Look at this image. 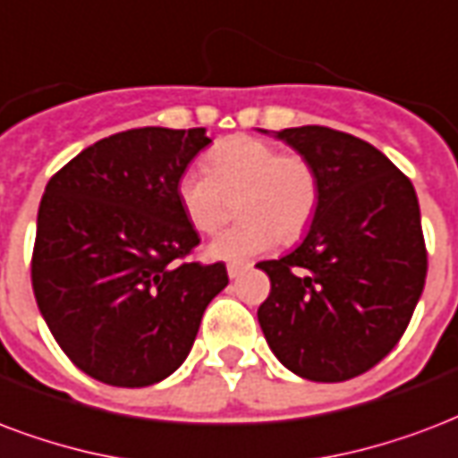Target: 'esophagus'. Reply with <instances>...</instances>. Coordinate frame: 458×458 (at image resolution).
Wrapping results in <instances>:
<instances>
[{"instance_id": "esophagus-1", "label": "esophagus", "mask_w": 458, "mask_h": 458, "mask_svg": "<svg viewBox=\"0 0 458 458\" xmlns=\"http://www.w3.org/2000/svg\"><path fill=\"white\" fill-rule=\"evenodd\" d=\"M243 270H246V266H242V263H232V266H226V275H229L232 280H236Z\"/></svg>"}]
</instances>
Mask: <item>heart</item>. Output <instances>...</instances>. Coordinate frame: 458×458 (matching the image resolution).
Masks as SVG:
<instances>
[{
    "label": "heart",
    "mask_w": 458,
    "mask_h": 458,
    "mask_svg": "<svg viewBox=\"0 0 458 458\" xmlns=\"http://www.w3.org/2000/svg\"><path fill=\"white\" fill-rule=\"evenodd\" d=\"M205 170L185 168L176 178V200L198 232L215 233L236 200L242 222L205 249L209 260L243 263L282 242H297L314 222L321 181L301 154H282L249 135L226 137L205 157Z\"/></svg>",
    "instance_id": "obj_1"
}]
</instances>
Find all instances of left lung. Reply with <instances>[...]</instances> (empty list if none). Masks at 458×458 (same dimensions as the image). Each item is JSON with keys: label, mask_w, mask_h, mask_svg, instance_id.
<instances>
[{"label": "left lung", "mask_w": 458, "mask_h": 458, "mask_svg": "<svg viewBox=\"0 0 458 458\" xmlns=\"http://www.w3.org/2000/svg\"><path fill=\"white\" fill-rule=\"evenodd\" d=\"M314 164L321 202L304 242L256 267L267 345L309 381L360 377L396 347L425 287L428 250L415 188L377 147L331 127L275 132Z\"/></svg>", "instance_id": "obj_1"}]
</instances>
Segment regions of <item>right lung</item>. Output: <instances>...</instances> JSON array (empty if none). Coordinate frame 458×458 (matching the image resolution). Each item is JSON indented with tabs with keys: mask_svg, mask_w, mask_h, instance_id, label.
I'll return each mask as SVG.
<instances>
[{
	"mask_svg": "<svg viewBox=\"0 0 458 458\" xmlns=\"http://www.w3.org/2000/svg\"><path fill=\"white\" fill-rule=\"evenodd\" d=\"M209 142L205 127H137L86 147L46 185L33 294L64 355L103 384L151 386L176 372L229 284L225 263L183 260L200 236L176 178Z\"/></svg>",
	"mask_w": 458,
	"mask_h": 458,
	"instance_id": "add662e5",
	"label": "right lung"
}]
</instances>
